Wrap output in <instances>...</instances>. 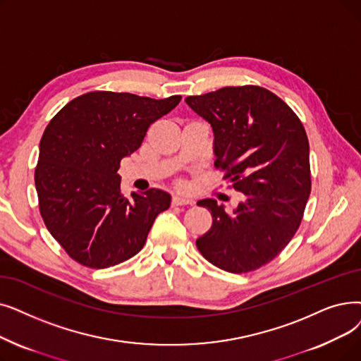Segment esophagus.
<instances>
[{
  "label": "esophagus",
  "instance_id": "obj_1",
  "mask_svg": "<svg viewBox=\"0 0 361 361\" xmlns=\"http://www.w3.org/2000/svg\"><path fill=\"white\" fill-rule=\"evenodd\" d=\"M172 207H181V205H192L193 200L189 197H183V196H172Z\"/></svg>",
  "mask_w": 361,
  "mask_h": 361
}]
</instances>
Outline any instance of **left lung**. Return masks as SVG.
Returning a JSON list of instances; mask_svg holds the SVG:
<instances>
[{
    "label": "left lung",
    "instance_id": "8db88e82",
    "mask_svg": "<svg viewBox=\"0 0 361 361\" xmlns=\"http://www.w3.org/2000/svg\"><path fill=\"white\" fill-rule=\"evenodd\" d=\"M185 103L214 131L215 168L245 195L233 212L199 200L212 226L196 240L200 254L228 273L254 271L273 261L295 236L311 192L304 125L271 91L224 87Z\"/></svg>",
    "mask_w": 361,
    "mask_h": 361
}]
</instances>
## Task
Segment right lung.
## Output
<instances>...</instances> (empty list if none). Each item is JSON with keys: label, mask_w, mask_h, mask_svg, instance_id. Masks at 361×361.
<instances>
[{"label": "right lung", "mask_w": 361, "mask_h": 361, "mask_svg": "<svg viewBox=\"0 0 361 361\" xmlns=\"http://www.w3.org/2000/svg\"><path fill=\"white\" fill-rule=\"evenodd\" d=\"M180 100L92 91L47 125L35 168L39 212L76 262L107 269L130 259L145 246L154 218L169 208L171 196L159 189L125 197L118 169Z\"/></svg>", "instance_id": "add662e5"}]
</instances>
